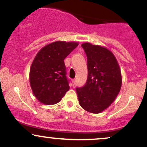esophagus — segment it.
Returning <instances> with one entry per match:
<instances>
[{
  "instance_id": "34e87169",
  "label": "esophagus",
  "mask_w": 147,
  "mask_h": 147,
  "mask_svg": "<svg viewBox=\"0 0 147 147\" xmlns=\"http://www.w3.org/2000/svg\"><path fill=\"white\" fill-rule=\"evenodd\" d=\"M75 82H76V80H75V79H73V80H72V84H73V85H75Z\"/></svg>"
}]
</instances>
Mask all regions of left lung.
I'll list each match as a JSON object with an SVG mask.
<instances>
[{
  "label": "left lung",
  "instance_id": "obj_1",
  "mask_svg": "<svg viewBox=\"0 0 147 147\" xmlns=\"http://www.w3.org/2000/svg\"><path fill=\"white\" fill-rule=\"evenodd\" d=\"M87 56L88 79L77 88L79 105L91 113H100L114 102L122 87V74L115 57L106 47L84 43Z\"/></svg>",
  "mask_w": 147,
  "mask_h": 147
}]
</instances>
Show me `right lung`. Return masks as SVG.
Masks as SVG:
<instances>
[{"label":"right lung","instance_id":"right-lung-1","mask_svg":"<svg viewBox=\"0 0 147 147\" xmlns=\"http://www.w3.org/2000/svg\"><path fill=\"white\" fill-rule=\"evenodd\" d=\"M78 45L75 41L52 42L35 56L30 70V84L34 95L41 104H57L69 90L63 60Z\"/></svg>","mask_w":147,"mask_h":147}]
</instances>
